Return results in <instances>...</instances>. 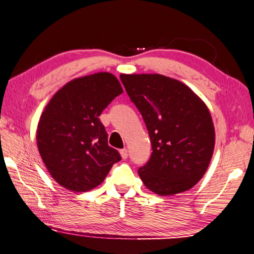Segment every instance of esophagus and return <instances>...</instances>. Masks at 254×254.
Listing matches in <instances>:
<instances>
[{"instance_id": "obj_1", "label": "esophagus", "mask_w": 254, "mask_h": 254, "mask_svg": "<svg viewBox=\"0 0 254 254\" xmlns=\"http://www.w3.org/2000/svg\"><path fill=\"white\" fill-rule=\"evenodd\" d=\"M120 154H121V156H122V159H123V160H126V159L127 158V149H122V150H120Z\"/></svg>"}]
</instances>
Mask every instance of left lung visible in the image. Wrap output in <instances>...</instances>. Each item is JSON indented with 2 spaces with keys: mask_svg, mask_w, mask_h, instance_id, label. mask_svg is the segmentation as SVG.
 <instances>
[{
  "mask_svg": "<svg viewBox=\"0 0 254 254\" xmlns=\"http://www.w3.org/2000/svg\"><path fill=\"white\" fill-rule=\"evenodd\" d=\"M120 79L151 139V158L139 169L144 186L162 196L190 190L213 154L215 133L209 109L190 87L171 77L121 74Z\"/></svg>",
  "mask_w": 254,
  "mask_h": 254,
  "instance_id": "left-lung-1",
  "label": "left lung"
}]
</instances>
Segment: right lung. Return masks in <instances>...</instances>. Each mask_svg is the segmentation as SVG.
Wrapping results in <instances>:
<instances>
[{
	"mask_svg": "<svg viewBox=\"0 0 254 254\" xmlns=\"http://www.w3.org/2000/svg\"><path fill=\"white\" fill-rule=\"evenodd\" d=\"M122 92L113 74L99 72L70 81L50 100L40 118L36 142L45 167L61 187L90 191L121 160L108 144L99 117Z\"/></svg>",
	"mask_w": 254,
	"mask_h": 254,
	"instance_id": "right-lung-1",
	"label": "right lung"
}]
</instances>
